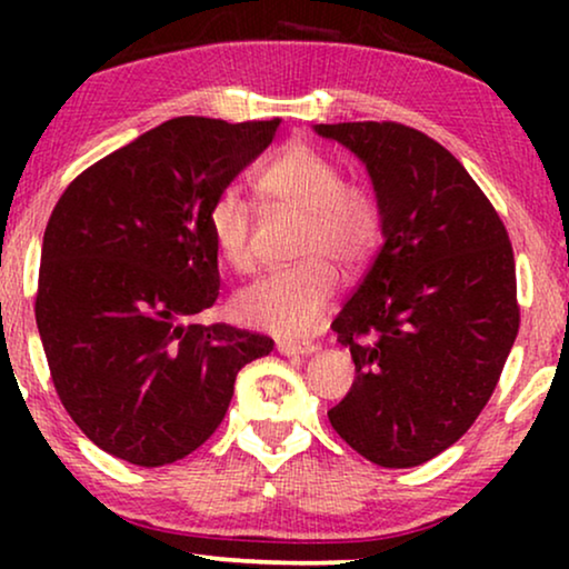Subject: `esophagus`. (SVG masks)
<instances>
[{
  "label": "esophagus",
  "mask_w": 569,
  "mask_h": 569,
  "mask_svg": "<svg viewBox=\"0 0 569 569\" xmlns=\"http://www.w3.org/2000/svg\"><path fill=\"white\" fill-rule=\"evenodd\" d=\"M277 352L287 357H308L316 352V345H310V341H277Z\"/></svg>",
  "instance_id": "1"
}]
</instances>
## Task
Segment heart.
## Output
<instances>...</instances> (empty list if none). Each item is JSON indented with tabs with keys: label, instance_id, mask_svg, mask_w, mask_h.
Returning a JSON list of instances; mask_svg holds the SVG:
<instances>
[{
	"label": "heart",
	"instance_id": "obj_1",
	"mask_svg": "<svg viewBox=\"0 0 569 569\" xmlns=\"http://www.w3.org/2000/svg\"><path fill=\"white\" fill-rule=\"evenodd\" d=\"M339 162L308 142H290L259 176V191L271 204L302 217L300 263L274 269L243 287L232 300L240 323L302 337L313 331L339 290L338 263L352 274L380 243V204L365 183L341 181ZM207 228L220 259L246 271L251 267L253 209L238 189H222L207 212Z\"/></svg>",
	"mask_w": 569,
	"mask_h": 569
}]
</instances>
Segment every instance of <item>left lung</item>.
Returning a JSON list of instances; mask_svg holds the SVG:
<instances>
[{
  "label": "left lung",
  "mask_w": 569,
  "mask_h": 569,
  "mask_svg": "<svg viewBox=\"0 0 569 569\" xmlns=\"http://www.w3.org/2000/svg\"><path fill=\"white\" fill-rule=\"evenodd\" d=\"M313 129L365 162L383 217V246L331 323L357 378L329 422L368 461L411 469L469 430L518 337L508 230L422 131L396 121Z\"/></svg>",
  "instance_id": "8db88e82"
}]
</instances>
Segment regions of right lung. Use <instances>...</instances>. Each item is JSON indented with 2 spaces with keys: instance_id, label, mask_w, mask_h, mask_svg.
<instances>
[{
  "instance_id": "add662e5",
  "label": "right lung",
  "mask_w": 569,
  "mask_h": 569,
  "mask_svg": "<svg viewBox=\"0 0 569 569\" xmlns=\"http://www.w3.org/2000/svg\"><path fill=\"white\" fill-rule=\"evenodd\" d=\"M279 121L181 116L74 178L43 232L36 323L74 425L121 461L166 466L209 440L263 333L191 316L220 295L207 212Z\"/></svg>"
}]
</instances>
